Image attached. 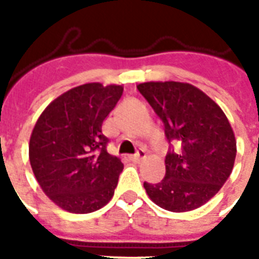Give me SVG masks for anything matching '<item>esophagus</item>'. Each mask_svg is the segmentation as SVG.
Masks as SVG:
<instances>
[{
	"label": "esophagus",
	"instance_id": "esophagus-1",
	"mask_svg": "<svg viewBox=\"0 0 259 259\" xmlns=\"http://www.w3.org/2000/svg\"><path fill=\"white\" fill-rule=\"evenodd\" d=\"M145 157H146L145 150L140 149L137 153H134V154H132V156H130V160H132V161H134V162H140L141 160H144Z\"/></svg>",
	"mask_w": 259,
	"mask_h": 259
}]
</instances>
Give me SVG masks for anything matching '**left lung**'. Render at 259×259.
<instances>
[{"mask_svg": "<svg viewBox=\"0 0 259 259\" xmlns=\"http://www.w3.org/2000/svg\"><path fill=\"white\" fill-rule=\"evenodd\" d=\"M164 123L170 144L165 177L144 183L146 193L161 208L184 212L215 196L229 179L237 156V141L222 109L203 91L180 82H148L137 86Z\"/></svg>", "mask_w": 259, "mask_h": 259, "instance_id": "left-lung-1", "label": "left lung"}]
</instances>
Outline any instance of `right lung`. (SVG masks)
Instances as JSON below:
<instances>
[{
    "mask_svg": "<svg viewBox=\"0 0 259 259\" xmlns=\"http://www.w3.org/2000/svg\"><path fill=\"white\" fill-rule=\"evenodd\" d=\"M122 93L115 84L75 87L50 103L34 125L29 161L36 180L68 212H94L113 197L123 164L107 152L102 123Z\"/></svg>",
    "mask_w": 259,
    "mask_h": 259,
    "instance_id": "right-lung-1",
    "label": "right lung"
}]
</instances>
